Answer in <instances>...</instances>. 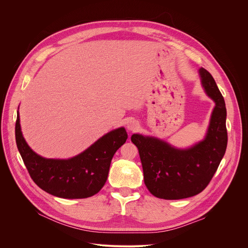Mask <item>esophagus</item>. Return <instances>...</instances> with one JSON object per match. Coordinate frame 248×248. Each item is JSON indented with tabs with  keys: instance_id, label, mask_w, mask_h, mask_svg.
Instances as JSON below:
<instances>
[{
	"instance_id": "esophagus-1",
	"label": "esophagus",
	"mask_w": 248,
	"mask_h": 248,
	"mask_svg": "<svg viewBox=\"0 0 248 248\" xmlns=\"http://www.w3.org/2000/svg\"><path fill=\"white\" fill-rule=\"evenodd\" d=\"M138 123L136 122V121H134V120H130V121H128L127 122V124H126V127H127V129L129 130V131H134L135 129H137L138 128Z\"/></svg>"
}]
</instances>
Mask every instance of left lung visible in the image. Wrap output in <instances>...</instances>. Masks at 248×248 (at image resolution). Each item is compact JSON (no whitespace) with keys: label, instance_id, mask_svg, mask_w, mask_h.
Listing matches in <instances>:
<instances>
[{"label":"left lung","instance_id":"8db88e82","mask_svg":"<svg viewBox=\"0 0 248 248\" xmlns=\"http://www.w3.org/2000/svg\"><path fill=\"white\" fill-rule=\"evenodd\" d=\"M201 84L215 102L205 138L187 149L175 148L166 141L134 133L131 141L138 148L144 184L156 197L175 200L194 196L206 188L227 149V110L213 77L199 69Z\"/></svg>","mask_w":248,"mask_h":248}]
</instances>
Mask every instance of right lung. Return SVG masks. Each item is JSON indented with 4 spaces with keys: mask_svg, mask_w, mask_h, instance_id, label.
Wrapping results in <instances>:
<instances>
[{
    "mask_svg": "<svg viewBox=\"0 0 248 248\" xmlns=\"http://www.w3.org/2000/svg\"><path fill=\"white\" fill-rule=\"evenodd\" d=\"M124 127L99 138L82 153L70 159H46L35 153L22 136L17 111L16 141L33 182L44 191L61 198H87L98 193L108 178L111 161L125 142Z\"/></svg>",
    "mask_w": 248,
    "mask_h": 248,
    "instance_id": "add662e5",
    "label": "right lung"
}]
</instances>
